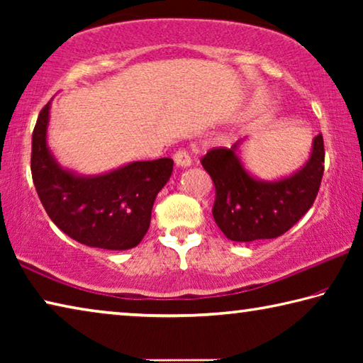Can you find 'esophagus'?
Segmentation results:
<instances>
[{"label": "esophagus", "mask_w": 363, "mask_h": 363, "mask_svg": "<svg viewBox=\"0 0 363 363\" xmlns=\"http://www.w3.org/2000/svg\"><path fill=\"white\" fill-rule=\"evenodd\" d=\"M173 160H174L176 167H181V168L190 167V163H192V158H190L189 152L184 150V149L176 150V152L173 153Z\"/></svg>", "instance_id": "34e87169"}]
</instances>
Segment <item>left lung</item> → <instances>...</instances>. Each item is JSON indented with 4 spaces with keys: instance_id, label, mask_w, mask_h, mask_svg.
Here are the masks:
<instances>
[{
    "instance_id": "left-lung-1",
    "label": "left lung",
    "mask_w": 363,
    "mask_h": 363,
    "mask_svg": "<svg viewBox=\"0 0 363 363\" xmlns=\"http://www.w3.org/2000/svg\"><path fill=\"white\" fill-rule=\"evenodd\" d=\"M235 152L237 144L232 149L214 147L200 160L216 189L213 218L218 227L233 242L284 235L309 211L320 189L323 136L314 138L311 158L303 169L274 182L250 176Z\"/></svg>"
}]
</instances>
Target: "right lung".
<instances>
[{
    "label": "right lung",
    "mask_w": 363,
    "mask_h": 363,
    "mask_svg": "<svg viewBox=\"0 0 363 363\" xmlns=\"http://www.w3.org/2000/svg\"><path fill=\"white\" fill-rule=\"evenodd\" d=\"M49 104L32 136V177L48 216L73 240L102 250H130L149 230L155 196L173 160L133 162L112 173L82 177L62 169L46 145Z\"/></svg>",
    "instance_id": "obj_1"
}]
</instances>
